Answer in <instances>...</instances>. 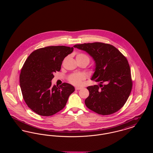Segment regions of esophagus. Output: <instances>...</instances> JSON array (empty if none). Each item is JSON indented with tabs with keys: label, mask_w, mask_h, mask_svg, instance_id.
Wrapping results in <instances>:
<instances>
[{
	"label": "esophagus",
	"mask_w": 153,
	"mask_h": 153,
	"mask_svg": "<svg viewBox=\"0 0 153 153\" xmlns=\"http://www.w3.org/2000/svg\"><path fill=\"white\" fill-rule=\"evenodd\" d=\"M82 89V88L81 87L75 88V89H76V90H80V89Z\"/></svg>",
	"instance_id": "esophagus-1"
}]
</instances>
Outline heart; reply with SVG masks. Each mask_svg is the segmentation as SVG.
Instances as JSON below:
<instances>
[{
  "instance_id": "heart-1",
  "label": "heart",
  "mask_w": 153,
  "mask_h": 153,
  "mask_svg": "<svg viewBox=\"0 0 153 153\" xmlns=\"http://www.w3.org/2000/svg\"><path fill=\"white\" fill-rule=\"evenodd\" d=\"M76 59H87L89 61V58L87 56L83 53H79L76 56ZM85 79V76L81 73H74L69 76V81L74 85L79 86L81 85L82 81Z\"/></svg>"
}]
</instances>
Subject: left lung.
I'll list each match as a JSON object with an SVG mask.
<instances>
[{
    "mask_svg": "<svg viewBox=\"0 0 153 153\" xmlns=\"http://www.w3.org/2000/svg\"><path fill=\"white\" fill-rule=\"evenodd\" d=\"M74 48L86 51L95 61L91 80L100 86H89V95L85 100L89 109L107 115L120 109L131 93L132 82L128 61L114 46L102 42L78 44ZM104 82L105 85L102 84Z\"/></svg>",
    "mask_w": 153,
    "mask_h": 153,
    "instance_id": "obj_1",
    "label": "left lung"
}]
</instances>
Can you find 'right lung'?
Masks as SVG:
<instances>
[{"instance_id":"right-lung-1","label":"right lung","mask_w":153,"mask_h":153,"mask_svg":"<svg viewBox=\"0 0 153 153\" xmlns=\"http://www.w3.org/2000/svg\"><path fill=\"white\" fill-rule=\"evenodd\" d=\"M73 48L51 46L33 51L26 60L20 74V87L25 102L36 114L51 116L63 109L74 87L64 82L51 86L54 73L61 69L64 59Z\"/></svg>"}]
</instances>
